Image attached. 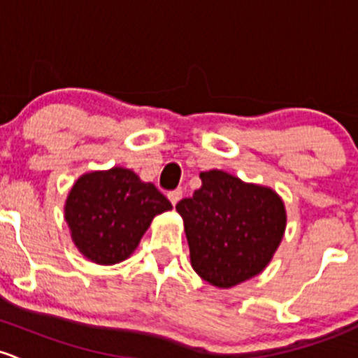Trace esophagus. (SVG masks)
Here are the masks:
<instances>
[{
    "instance_id": "esophagus-1",
    "label": "esophagus",
    "mask_w": 358,
    "mask_h": 358,
    "mask_svg": "<svg viewBox=\"0 0 358 358\" xmlns=\"http://www.w3.org/2000/svg\"><path fill=\"white\" fill-rule=\"evenodd\" d=\"M180 198H182V191L180 189H174L169 193V200H171L172 205H178V201L180 200Z\"/></svg>"
}]
</instances>
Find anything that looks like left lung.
Segmentation results:
<instances>
[{
  "label": "left lung",
  "instance_id": "left-lung-1",
  "mask_svg": "<svg viewBox=\"0 0 358 358\" xmlns=\"http://www.w3.org/2000/svg\"><path fill=\"white\" fill-rule=\"evenodd\" d=\"M200 179V189L176 205L191 265L210 285L233 288L272 260L286 229L285 203L271 187L224 171L201 172Z\"/></svg>",
  "mask_w": 358,
  "mask_h": 358
}]
</instances>
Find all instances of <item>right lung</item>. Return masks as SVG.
<instances>
[{
  "label": "right lung",
  "mask_w": 358,
  "mask_h": 358,
  "mask_svg": "<svg viewBox=\"0 0 358 358\" xmlns=\"http://www.w3.org/2000/svg\"><path fill=\"white\" fill-rule=\"evenodd\" d=\"M172 205L152 182L113 167L87 172L73 182L65 201V220L73 245L87 260L119 264L132 255L153 217Z\"/></svg>",
  "instance_id": "obj_1"
}]
</instances>
